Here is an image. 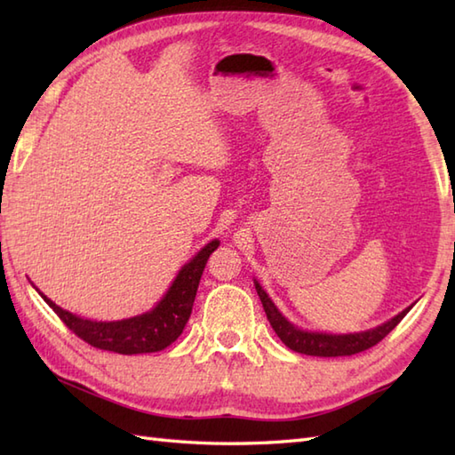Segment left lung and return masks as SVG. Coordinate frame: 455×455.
Segmentation results:
<instances>
[{"mask_svg": "<svg viewBox=\"0 0 455 455\" xmlns=\"http://www.w3.org/2000/svg\"><path fill=\"white\" fill-rule=\"evenodd\" d=\"M256 291L259 301L264 305V311L269 324L275 331V334L282 338V342L291 347L293 352L305 354V355H321V357H336V355H354L360 354L367 347H371L375 344H379L385 336H387L395 326H397L404 315L411 311L404 308L403 313L397 316H393L391 321L383 323L381 326H375L371 331H363V332H354V334H326V332H308L301 331L295 324H291L287 318L277 311V307L274 305L272 299L267 297V293L262 289L258 282H254Z\"/></svg>", "mask_w": 455, "mask_h": 455, "instance_id": "8db88e82", "label": "left lung"}]
</instances>
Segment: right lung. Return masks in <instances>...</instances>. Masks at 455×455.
<instances>
[{"mask_svg": "<svg viewBox=\"0 0 455 455\" xmlns=\"http://www.w3.org/2000/svg\"><path fill=\"white\" fill-rule=\"evenodd\" d=\"M219 248V240H211V243L201 248L197 256L189 259V262L180 269L178 277L173 279L172 287L162 297V301L152 308V311L124 318V321H113V323H98L90 321V318H82L78 315H72L64 311V308L52 303L46 295L41 297L46 305L60 316V321L70 328V331L88 342L93 347L108 352H117L124 355L132 354H150L160 352L168 347L172 342L178 340V336L183 332V326L189 321L193 301H196L199 279L209 256Z\"/></svg>", "mask_w": 455, "mask_h": 455, "instance_id": "right-lung-1", "label": "right lung"}]
</instances>
